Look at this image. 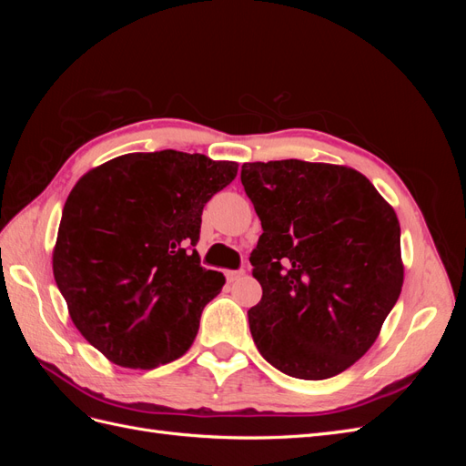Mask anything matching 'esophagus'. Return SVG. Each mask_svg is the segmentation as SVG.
<instances>
[{"label":"esophagus","mask_w":466,"mask_h":466,"mask_svg":"<svg viewBox=\"0 0 466 466\" xmlns=\"http://www.w3.org/2000/svg\"><path fill=\"white\" fill-rule=\"evenodd\" d=\"M243 276H245V268H238V270H229L228 272L229 281H237V279H241Z\"/></svg>","instance_id":"34e87169"}]
</instances>
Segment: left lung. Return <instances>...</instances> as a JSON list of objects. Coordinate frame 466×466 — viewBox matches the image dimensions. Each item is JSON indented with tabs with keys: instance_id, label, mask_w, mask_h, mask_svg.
Masks as SVG:
<instances>
[{
	"instance_id": "1",
	"label": "left lung",
	"mask_w": 466,
	"mask_h": 466,
	"mask_svg": "<svg viewBox=\"0 0 466 466\" xmlns=\"http://www.w3.org/2000/svg\"><path fill=\"white\" fill-rule=\"evenodd\" d=\"M241 182L262 223L250 252L262 299L250 334L295 379H329L371 348L397 303L400 225L371 182L348 167L299 159L245 163Z\"/></svg>"
}]
</instances>
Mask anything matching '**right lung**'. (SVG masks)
<instances>
[{"instance_id": "add662e5", "label": "right lung", "mask_w": 466, "mask_h": 466, "mask_svg": "<svg viewBox=\"0 0 466 466\" xmlns=\"http://www.w3.org/2000/svg\"><path fill=\"white\" fill-rule=\"evenodd\" d=\"M235 177L233 161L163 149L120 155L69 192L56 286L77 330L112 363L153 370L194 342L225 284L194 248L202 211Z\"/></svg>"}]
</instances>
